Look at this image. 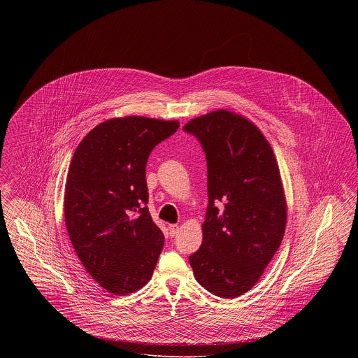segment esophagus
I'll use <instances>...</instances> for the list:
<instances>
[{
	"label": "esophagus",
	"mask_w": 358,
	"mask_h": 358,
	"mask_svg": "<svg viewBox=\"0 0 358 358\" xmlns=\"http://www.w3.org/2000/svg\"><path fill=\"white\" fill-rule=\"evenodd\" d=\"M178 231H180V227H178L177 224H171V225H169V234H171V236H176V235L178 234Z\"/></svg>",
	"instance_id": "34e87169"
}]
</instances>
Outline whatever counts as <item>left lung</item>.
Instances as JSON below:
<instances>
[{
	"mask_svg": "<svg viewBox=\"0 0 358 358\" xmlns=\"http://www.w3.org/2000/svg\"><path fill=\"white\" fill-rule=\"evenodd\" d=\"M208 166L203 243L189 256L196 280L220 298L257 283L278 251L287 206L273 149L251 120L228 110L189 120Z\"/></svg>",
	"mask_w": 358,
	"mask_h": 358,
	"instance_id": "1",
	"label": "left lung"
}]
</instances>
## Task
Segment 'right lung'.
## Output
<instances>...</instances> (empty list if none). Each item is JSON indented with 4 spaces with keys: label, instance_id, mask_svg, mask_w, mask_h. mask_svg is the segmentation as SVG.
I'll return each instance as SVG.
<instances>
[{
    "label": "right lung",
    "instance_id": "obj_1",
    "mask_svg": "<svg viewBox=\"0 0 358 358\" xmlns=\"http://www.w3.org/2000/svg\"><path fill=\"white\" fill-rule=\"evenodd\" d=\"M178 127V120L136 115L104 120L72 157L64 192L69 240L85 271L114 295L142 289L164 248L146 206V164Z\"/></svg>",
    "mask_w": 358,
    "mask_h": 358
}]
</instances>
